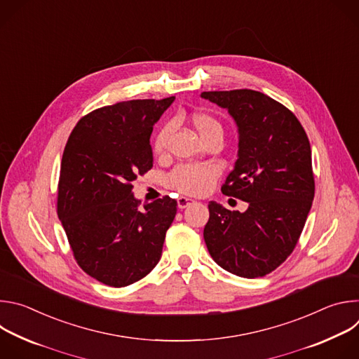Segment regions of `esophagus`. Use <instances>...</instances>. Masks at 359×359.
I'll return each mask as SVG.
<instances>
[{
	"instance_id": "obj_1",
	"label": "esophagus",
	"mask_w": 359,
	"mask_h": 359,
	"mask_svg": "<svg viewBox=\"0 0 359 359\" xmlns=\"http://www.w3.org/2000/svg\"><path fill=\"white\" fill-rule=\"evenodd\" d=\"M196 201L193 200V198H189V197H184V196H180L179 198H177V206H179V209H186V208H189V206H191V204H194Z\"/></svg>"
}]
</instances>
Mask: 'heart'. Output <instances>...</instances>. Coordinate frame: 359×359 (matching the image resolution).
Segmentation results:
<instances>
[{
  "label": "heart",
  "instance_id": "b5f03b06",
  "mask_svg": "<svg viewBox=\"0 0 359 359\" xmlns=\"http://www.w3.org/2000/svg\"><path fill=\"white\" fill-rule=\"evenodd\" d=\"M190 121L204 142L213 136H223V125L210 114L196 112L191 115ZM172 130L173 125L172 122H168L162 125L155 136H153L151 147L156 155H163L166 151ZM219 175L220 168L215 163H183L170 172L168 176V183L170 187L180 193L200 196L212 189Z\"/></svg>",
  "mask_w": 359,
  "mask_h": 359
}]
</instances>
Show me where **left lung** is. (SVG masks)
<instances>
[{"label":"left lung","instance_id":"8db88e82","mask_svg":"<svg viewBox=\"0 0 359 359\" xmlns=\"http://www.w3.org/2000/svg\"><path fill=\"white\" fill-rule=\"evenodd\" d=\"M201 97L226 108L238 126V159L222 191L248 203L240 213L210 201L204 241L229 273L264 277L294 251L311 209L309 136L288 108L262 92L210 90Z\"/></svg>","mask_w":359,"mask_h":359}]
</instances>
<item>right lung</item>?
<instances>
[{
    "mask_svg": "<svg viewBox=\"0 0 359 359\" xmlns=\"http://www.w3.org/2000/svg\"><path fill=\"white\" fill-rule=\"evenodd\" d=\"M175 96L133 99L79 119L64 149L57 213L78 266L109 287H126L159 263L177 201L139 208L132 182L153 166L150 135Z\"/></svg>",
    "mask_w": 359,
    "mask_h": 359,
    "instance_id": "obj_1",
    "label": "right lung"
}]
</instances>
